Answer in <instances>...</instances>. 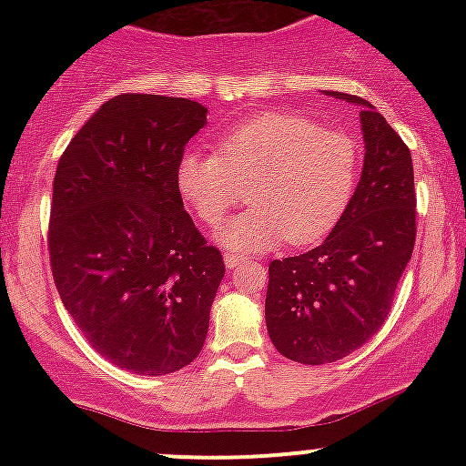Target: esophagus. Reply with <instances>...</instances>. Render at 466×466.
<instances>
[{
	"label": "esophagus",
	"mask_w": 466,
	"mask_h": 466,
	"mask_svg": "<svg viewBox=\"0 0 466 466\" xmlns=\"http://www.w3.org/2000/svg\"><path fill=\"white\" fill-rule=\"evenodd\" d=\"M223 260H226V267L228 269H234V267H237L240 260H243V256H238V254H226L223 256Z\"/></svg>",
	"instance_id": "obj_1"
}]
</instances>
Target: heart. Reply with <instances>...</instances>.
<instances>
[{
	"mask_svg": "<svg viewBox=\"0 0 466 466\" xmlns=\"http://www.w3.org/2000/svg\"><path fill=\"white\" fill-rule=\"evenodd\" d=\"M357 175L360 147L349 133L291 111H265L221 136L217 155H181L177 190L201 223L217 226L249 183L254 208L229 218L217 238L229 249L265 251L282 238H324L344 217Z\"/></svg>",
	"mask_w": 466,
	"mask_h": 466,
	"instance_id": "obj_1",
	"label": "heart"
}]
</instances>
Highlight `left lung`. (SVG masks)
I'll return each mask as SVG.
<instances>
[{"mask_svg":"<svg viewBox=\"0 0 466 466\" xmlns=\"http://www.w3.org/2000/svg\"><path fill=\"white\" fill-rule=\"evenodd\" d=\"M324 94L361 109L360 184L319 248L269 263L265 298L276 350L309 366L350 355L381 329L416 240L410 148L368 100Z\"/></svg>","mask_w":466,"mask_h":466,"instance_id":"left-lung-1","label":"left lung"}]
</instances>
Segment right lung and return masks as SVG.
<instances>
[{"instance_id": "1", "label": "right lung", "mask_w": 466, "mask_h": 466, "mask_svg": "<svg viewBox=\"0 0 466 466\" xmlns=\"http://www.w3.org/2000/svg\"><path fill=\"white\" fill-rule=\"evenodd\" d=\"M206 116L188 98L116 96L56 166L47 249L58 296L96 352L136 374L197 360L226 274L177 190Z\"/></svg>"}]
</instances>
